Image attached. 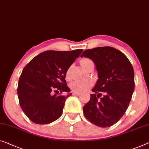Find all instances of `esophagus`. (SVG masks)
<instances>
[{"label":"esophagus","mask_w":149,"mask_h":149,"mask_svg":"<svg viewBox=\"0 0 149 149\" xmlns=\"http://www.w3.org/2000/svg\"><path fill=\"white\" fill-rule=\"evenodd\" d=\"M81 94L80 93H78V92H73V95H75V96H79Z\"/></svg>","instance_id":"esophagus-1"}]
</instances>
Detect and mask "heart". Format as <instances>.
Returning <instances> with one entry per match:
<instances>
[{
  "label": "heart",
  "instance_id": "heart-1",
  "mask_svg": "<svg viewBox=\"0 0 149 149\" xmlns=\"http://www.w3.org/2000/svg\"><path fill=\"white\" fill-rule=\"evenodd\" d=\"M80 64L81 67L83 68L84 70H87V69L90 67V65H93V62L90 59L87 58V57H84L82 58L80 60ZM70 70L71 68H68V70L66 72V79H70ZM93 85V83L92 81L90 80H75V81L72 82L71 84V88L74 91V92H78L81 93L85 92V91L88 90L92 87Z\"/></svg>",
  "mask_w": 149,
  "mask_h": 149
}]
</instances>
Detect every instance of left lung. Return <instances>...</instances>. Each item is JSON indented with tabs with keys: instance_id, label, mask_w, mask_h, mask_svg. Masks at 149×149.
I'll list each match as a JSON object with an SVG mask.
<instances>
[{
	"instance_id": "8db88e82",
	"label": "left lung",
	"mask_w": 149,
	"mask_h": 149,
	"mask_svg": "<svg viewBox=\"0 0 149 149\" xmlns=\"http://www.w3.org/2000/svg\"><path fill=\"white\" fill-rule=\"evenodd\" d=\"M80 57L94 62L98 77L92 89L94 94L83 107L84 116L100 127L114 125L127 110L134 92L132 64L123 53L112 47L85 50Z\"/></svg>"
}]
</instances>
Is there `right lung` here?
<instances>
[{"instance_id":"right-lung-1","label":"right lung","mask_w":149,"mask_h":149,"mask_svg":"<svg viewBox=\"0 0 149 149\" xmlns=\"http://www.w3.org/2000/svg\"><path fill=\"white\" fill-rule=\"evenodd\" d=\"M82 52L46 51L24 68L17 94L22 110L33 123L49 124L61 116L66 99L72 95H60L71 91L65 79L66 72ZM53 90L56 92L54 95ZM59 91L61 93L57 95Z\"/></svg>"}]
</instances>
